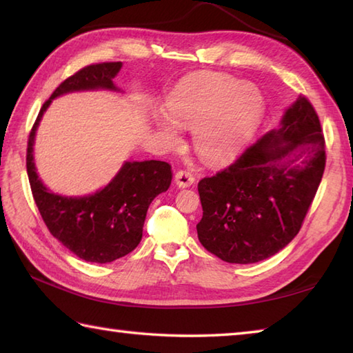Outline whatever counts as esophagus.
I'll return each mask as SVG.
<instances>
[{"mask_svg": "<svg viewBox=\"0 0 353 353\" xmlns=\"http://www.w3.org/2000/svg\"><path fill=\"white\" fill-rule=\"evenodd\" d=\"M194 181H196V179H194L191 172L186 170H179L174 176V182L179 188H188V186L194 183Z\"/></svg>", "mask_w": 353, "mask_h": 353, "instance_id": "1", "label": "esophagus"}]
</instances>
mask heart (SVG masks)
Returning <instances> with one entry per match:
<instances>
[{"instance_id": "b5f03b06", "label": "heart", "mask_w": 353, "mask_h": 353, "mask_svg": "<svg viewBox=\"0 0 353 353\" xmlns=\"http://www.w3.org/2000/svg\"><path fill=\"white\" fill-rule=\"evenodd\" d=\"M168 115L156 124L165 138H177L179 127L192 129V147L208 163H223L238 154L256 129L264 100L256 86L239 83L221 72L188 77L167 103Z\"/></svg>"}]
</instances>
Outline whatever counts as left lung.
Returning a JSON list of instances; mask_svg holds the SVG:
<instances>
[{
  "label": "left lung",
  "instance_id": "left-lung-1",
  "mask_svg": "<svg viewBox=\"0 0 353 353\" xmlns=\"http://www.w3.org/2000/svg\"><path fill=\"white\" fill-rule=\"evenodd\" d=\"M326 165L316 109L301 95L279 129L267 132L238 159L199 182L201 245L230 264H253L291 243L312 203Z\"/></svg>",
  "mask_w": 353,
  "mask_h": 353
}]
</instances>
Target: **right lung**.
Segmentation results:
<instances>
[{
  "mask_svg": "<svg viewBox=\"0 0 353 353\" xmlns=\"http://www.w3.org/2000/svg\"><path fill=\"white\" fill-rule=\"evenodd\" d=\"M121 62L88 65L56 88L43 103L27 145V174L36 206L50 234L80 259L106 264L137 249L148 206L171 183V167L162 161L125 162L112 182L86 197H62L41 182L33 162L36 129L56 97L89 89L117 91L114 79Z\"/></svg>",
  "mask_w": 353,
  "mask_h": 353,
  "instance_id": "obj_1",
  "label": "right lung"
}]
</instances>
